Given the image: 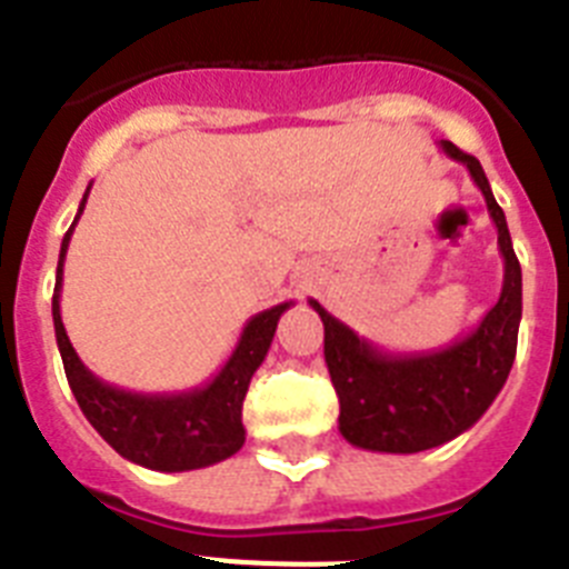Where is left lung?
Instances as JSON below:
<instances>
[{
	"mask_svg": "<svg viewBox=\"0 0 569 569\" xmlns=\"http://www.w3.org/2000/svg\"><path fill=\"white\" fill-rule=\"evenodd\" d=\"M442 150L465 163L476 187L482 189L505 258L501 295L470 335L437 351L413 355L380 351L317 300H309L326 329L322 355L340 397V433L355 448L419 453L457 439L488 411L513 368L521 320V266L510 243L508 221L490 192L482 163L450 141H442Z\"/></svg>",
	"mask_w": 569,
	"mask_h": 569,
	"instance_id": "1",
	"label": "left lung"
}]
</instances>
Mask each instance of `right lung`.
Returning a JSON list of instances; mask_svg holds the SVG:
<instances>
[{
  "label": "right lung",
  "instance_id": "right-lung-1",
  "mask_svg": "<svg viewBox=\"0 0 569 569\" xmlns=\"http://www.w3.org/2000/svg\"><path fill=\"white\" fill-rule=\"evenodd\" d=\"M87 196H90V187L81 198L73 227L61 240L53 289L56 342H59L64 373H68L70 391L79 402L81 413L116 453L141 465V468L181 473V470H198L223 462L247 442L243 397H247L254 371L266 360L280 315L289 309L291 300L260 311L243 326L234 351L207 386L176 393H136L107 386L79 360L76 348L70 346L59 309L64 254L70 247V234L79 223L81 212H84Z\"/></svg>",
  "mask_w": 569,
  "mask_h": 569
}]
</instances>
